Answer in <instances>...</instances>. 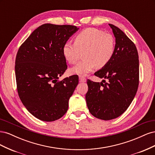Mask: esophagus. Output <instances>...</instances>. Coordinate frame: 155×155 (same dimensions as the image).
<instances>
[{"label":"esophagus","instance_id":"1","mask_svg":"<svg viewBox=\"0 0 155 155\" xmlns=\"http://www.w3.org/2000/svg\"><path fill=\"white\" fill-rule=\"evenodd\" d=\"M79 81H80L81 82H86V81H87L86 78L84 77L83 76H79Z\"/></svg>","mask_w":155,"mask_h":155}]
</instances>
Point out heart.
<instances>
[{"label":"heart","mask_w":155,"mask_h":155,"mask_svg":"<svg viewBox=\"0 0 155 155\" xmlns=\"http://www.w3.org/2000/svg\"><path fill=\"white\" fill-rule=\"evenodd\" d=\"M116 40L109 33L94 28L79 32L74 37V43H66L63 47L64 59L70 64H75L83 55L84 59L70 69L74 74L85 76L97 66L105 67L115 53Z\"/></svg>","instance_id":"obj_1"}]
</instances>
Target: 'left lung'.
I'll return each mask as SVG.
<instances>
[{
  "label": "left lung",
  "mask_w": 155,
  "mask_h": 155,
  "mask_svg": "<svg viewBox=\"0 0 155 155\" xmlns=\"http://www.w3.org/2000/svg\"><path fill=\"white\" fill-rule=\"evenodd\" d=\"M109 26L116 38L115 53L109 64L94 74L107 81L87 79L88 90L85 96L91 114L104 120L122 114L133 101L139 85L137 47L123 31L113 25Z\"/></svg>",
  "instance_id": "left-lung-1"
}]
</instances>
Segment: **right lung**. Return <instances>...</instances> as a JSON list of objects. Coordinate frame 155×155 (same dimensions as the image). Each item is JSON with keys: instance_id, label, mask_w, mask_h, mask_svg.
<instances>
[{"instance_id": "right-lung-1", "label": "right lung", "mask_w": 155, "mask_h": 155, "mask_svg": "<svg viewBox=\"0 0 155 155\" xmlns=\"http://www.w3.org/2000/svg\"><path fill=\"white\" fill-rule=\"evenodd\" d=\"M78 30L73 25L44 24L18 48L15 65L18 94L26 109L40 120H57L68 110L79 78L58 79L67 69L63 47Z\"/></svg>"}]
</instances>
